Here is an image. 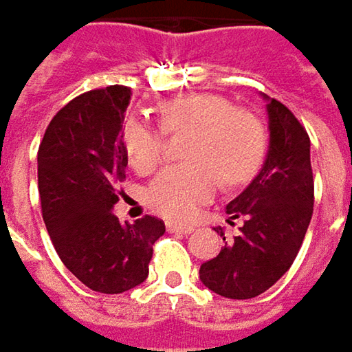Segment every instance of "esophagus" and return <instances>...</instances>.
Returning <instances> with one entry per match:
<instances>
[{"label":"esophagus","mask_w":352,"mask_h":352,"mask_svg":"<svg viewBox=\"0 0 352 352\" xmlns=\"http://www.w3.org/2000/svg\"><path fill=\"white\" fill-rule=\"evenodd\" d=\"M167 230L169 232H177V234H190L195 228L192 226H188V224H177V222H167Z\"/></svg>","instance_id":"34e87169"}]
</instances>
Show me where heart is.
Masks as SVG:
<instances>
[{
    "label": "heart",
    "instance_id": "obj_1",
    "mask_svg": "<svg viewBox=\"0 0 352 352\" xmlns=\"http://www.w3.org/2000/svg\"><path fill=\"white\" fill-rule=\"evenodd\" d=\"M153 128L138 118H128L120 142L130 167L150 175L162 162L165 136L188 134L183 157L188 164L167 167L146 190L148 206L169 220H190L210 202L220 187L241 185L259 169L267 150L261 118L245 107L214 93H190L169 99L157 109Z\"/></svg>",
    "mask_w": 352,
    "mask_h": 352
}]
</instances>
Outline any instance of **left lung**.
<instances>
[{"label":"left lung","mask_w":352,"mask_h":352,"mask_svg":"<svg viewBox=\"0 0 352 352\" xmlns=\"http://www.w3.org/2000/svg\"><path fill=\"white\" fill-rule=\"evenodd\" d=\"M269 152L259 175L226 210L243 218L239 236L200 265V280L224 298L263 294L292 267L314 212V173L309 136L292 111L271 99Z\"/></svg>","instance_id":"8db88e82"}]
</instances>
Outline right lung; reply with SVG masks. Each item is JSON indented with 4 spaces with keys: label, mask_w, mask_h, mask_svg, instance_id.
I'll return each instance as SVG.
<instances>
[{
    "label": "right lung",
    "mask_w": 352,
    "mask_h": 352,
    "mask_svg": "<svg viewBox=\"0 0 352 352\" xmlns=\"http://www.w3.org/2000/svg\"><path fill=\"white\" fill-rule=\"evenodd\" d=\"M130 87L81 93L62 107L38 146V192L58 257L87 288L120 294L148 278L164 220L144 216L120 224L113 206L122 197L128 160L120 130Z\"/></svg>",
    "instance_id": "right-lung-1"
}]
</instances>
